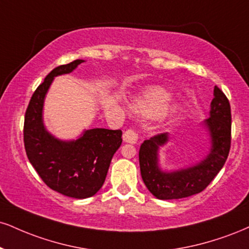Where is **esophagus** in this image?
<instances>
[{
    "instance_id": "1",
    "label": "esophagus",
    "mask_w": 249,
    "mask_h": 249,
    "mask_svg": "<svg viewBox=\"0 0 249 249\" xmlns=\"http://www.w3.org/2000/svg\"><path fill=\"white\" fill-rule=\"evenodd\" d=\"M123 140L127 143H136L138 142V134L133 130H127L123 134Z\"/></svg>"
}]
</instances>
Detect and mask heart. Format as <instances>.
Wrapping results in <instances>:
<instances>
[{"label":"heart","instance_id":"1","mask_svg":"<svg viewBox=\"0 0 249 249\" xmlns=\"http://www.w3.org/2000/svg\"><path fill=\"white\" fill-rule=\"evenodd\" d=\"M172 97V94L160 86H151L136 96L133 100V107L137 112L142 115H153L158 112L164 104L167 103ZM179 106L178 103L168 104L160 110L157 115V121L166 122L173 118L178 112Z\"/></svg>","mask_w":249,"mask_h":249}]
</instances>
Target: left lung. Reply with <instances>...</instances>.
Instances as JSON below:
<instances>
[{
	"label": "left lung",
	"mask_w": 249,
	"mask_h": 249,
	"mask_svg": "<svg viewBox=\"0 0 249 249\" xmlns=\"http://www.w3.org/2000/svg\"><path fill=\"white\" fill-rule=\"evenodd\" d=\"M210 142L209 152L197 162L179 168L161 166L160 148L170 142L168 133L145 140L140 146V173L146 188L158 199H179L200 193L223 168L231 147V107L214 86L209 118L202 123Z\"/></svg>",
	"instance_id": "obj_1"
}]
</instances>
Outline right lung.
<instances>
[{
  "label": "right lung",
  "instance_id": "right-lung-1",
  "mask_svg": "<svg viewBox=\"0 0 249 249\" xmlns=\"http://www.w3.org/2000/svg\"><path fill=\"white\" fill-rule=\"evenodd\" d=\"M85 60L59 66L45 77L30 101L24 121V146L30 163L51 189L83 199L94 196L106 181L113 154L122 145V131L83 130L76 139L64 140L47 130L44 103L56 76L75 71Z\"/></svg>",
  "mask_w": 249,
  "mask_h": 249
}]
</instances>
